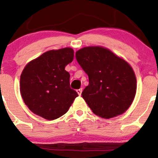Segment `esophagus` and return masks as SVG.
I'll use <instances>...</instances> for the list:
<instances>
[{
  "label": "esophagus",
  "mask_w": 158,
  "mask_h": 158,
  "mask_svg": "<svg viewBox=\"0 0 158 158\" xmlns=\"http://www.w3.org/2000/svg\"><path fill=\"white\" fill-rule=\"evenodd\" d=\"M76 91H77L78 94H79V96H80V95H81V94H82V88H80V89H77V90H76Z\"/></svg>",
  "instance_id": "1"
}]
</instances>
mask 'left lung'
Returning a JSON list of instances; mask_svg holds the SVG:
<instances>
[{"label":"left lung","instance_id":"obj_1","mask_svg":"<svg viewBox=\"0 0 158 158\" xmlns=\"http://www.w3.org/2000/svg\"><path fill=\"white\" fill-rule=\"evenodd\" d=\"M76 60L89 77L82 98L92 112L104 119L125 113L137 89L130 64L103 46H86L76 52Z\"/></svg>","mask_w":158,"mask_h":158}]
</instances>
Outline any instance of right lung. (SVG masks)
<instances>
[{"label": "right lung", "mask_w": 158, "mask_h": 158, "mask_svg": "<svg viewBox=\"0 0 158 158\" xmlns=\"http://www.w3.org/2000/svg\"><path fill=\"white\" fill-rule=\"evenodd\" d=\"M74 50L52 49L32 60L23 70L19 89L24 103L35 114L56 120L69 111L78 94L70 88L65 67L72 62Z\"/></svg>", "instance_id": "add662e5"}]
</instances>
